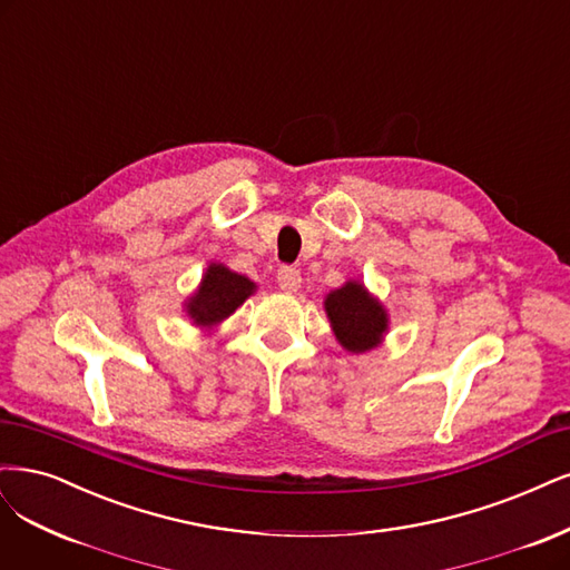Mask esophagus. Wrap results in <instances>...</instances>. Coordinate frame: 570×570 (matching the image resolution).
<instances>
[{"label":"esophagus","instance_id":"34e87169","mask_svg":"<svg viewBox=\"0 0 570 570\" xmlns=\"http://www.w3.org/2000/svg\"><path fill=\"white\" fill-rule=\"evenodd\" d=\"M276 278H278V287L285 292H297L302 285V273L292 266H281Z\"/></svg>","mask_w":570,"mask_h":570}]
</instances>
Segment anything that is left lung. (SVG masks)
<instances>
[{
  "label": "left lung",
  "mask_w": 570,
  "mask_h": 570,
  "mask_svg": "<svg viewBox=\"0 0 570 570\" xmlns=\"http://www.w3.org/2000/svg\"><path fill=\"white\" fill-rule=\"evenodd\" d=\"M325 313L337 342L351 353L375 348L389 330L386 308L358 281L332 289L325 297Z\"/></svg>",
  "instance_id": "obj_1"
}]
</instances>
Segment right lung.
<instances>
[{
  "mask_svg": "<svg viewBox=\"0 0 570 570\" xmlns=\"http://www.w3.org/2000/svg\"><path fill=\"white\" fill-rule=\"evenodd\" d=\"M254 289L257 285L240 273L226 268L224 264H209L200 287L186 302V313L193 325L212 330L226 321L235 308L243 306Z\"/></svg>",
  "mask_w": 570,
  "mask_h": 570,
  "instance_id": "obj_1",
  "label": "right lung"
}]
</instances>
